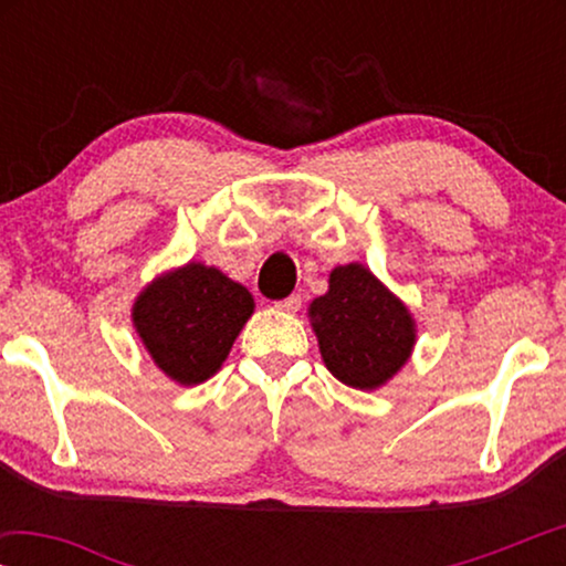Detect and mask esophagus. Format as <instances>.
I'll return each mask as SVG.
<instances>
[{
    "instance_id": "1",
    "label": "esophagus",
    "mask_w": 566,
    "mask_h": 566,
    "mask_svg": "<svg viewBox=\"0 0 566 566\" xmlns=\"http://www.w3.org/2000/svg\"><path fill=\"white\" fill-rule=\"evenodd\" d=\"M275 308H277V312H285V314H296L301 308V296H289L283 301H275Z\"/></svg>"
}]
</instances>
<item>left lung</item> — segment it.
<instances>
[{"instance_id": "left-lung-1", "label": "left lung", "mask_w": 566, "mask_h": 566, "mask_svg": "<svg viewBox=\"0 0 566 566\" xmlns=\"http://www.w3.org/2000/svg\"><path fill=\"white\" fill-rule=\"evenodd\" d=\"M308 319L324 366L353 389H381L412 358V312L363 262L332 270L327 293L308 304Z\"/></svg>"}]
</instances>
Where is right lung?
<instances>
[{"instance_id": "add662e5", "label": "right lung", "mask_w": 566, "mask_h": 566, "mask_svg": "<svg viewBox=\"0 0 566 566\" xmlns=\"http://www.w3.org/2000/svg\"><path fill=\"white\" fill-rule=\"evenodd\" d=\"M252 314L254 298L242 283L190 260L138 291L130 322L169 381L198 386L223 366Z\"/></svg>"}]
</instances>
